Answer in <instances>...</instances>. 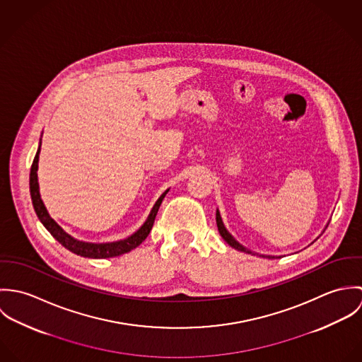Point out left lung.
Returning <instances> with one entry per match:
<instances>
[{"mask_svg":"<svg viewBox=\"0 0 362 362\" xmlns=\"http://www.w3.org/2000/svg\"><path fill=\"white\" fill-rule=\"evenodd\" d=\"M216 223H217V228H218V233H220V235L224 238V241L228 244V245H231L233 248H235V250H238V251H243V252H248V254H252L251 251H248L247 248H244L241 244H238L234 238H233V235L226 230V227H224V224H223V221H221V217H220V213H218V210H217V213H216ZM258 255V254H257ZM262 257V255H260ZM264 258V257H263ZM266 258H274V257H266Z\"/></svg>","mask_w":362,"mask_h":362,"instance_id":"8db88e82","label":"left lung"}]
</instances>
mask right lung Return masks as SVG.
I'll use <instances>...</instances> for the list:
<instances>
[{
    "label": "right lung",
    "instance_id": "right-lung-1",
    "mask_svg": "<svg viewBox=\"0 0 362 362\" xmlns=\"http://www.w3.org/2000/svg\"><path fill=\"white\" fill-rule=\"evenodd\" d=\"M39 153H40V148L37 151V153L33 158L32 163V168H30V197H32V204L35 207V211L39 217V220L43 223V226L50 231L52 237L66 250H69L71 252L81 255L83 258L103 259L114 258V257H119L122 254H127L132 250H135L138 245H141L146 237L149 235L153 223H155L156 214L158 211V207L161 205L165 194L168 192V189L157 199L155 206L152 209L148 220L145 221V224L131 237H128L127 240L122 241H117V243H108V244H90V243H82V241H76L75 238H72L71 235H68L54 220L50 217V214L47 213V209L45 206L40 194H39V184H37V161H39Z\"/></svg>",
    "mask_w": 362,
    "mask_h": 362
}]
</instances>
